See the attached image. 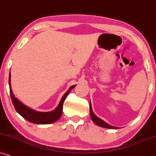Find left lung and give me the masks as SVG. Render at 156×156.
I'll return each mask as SVG.
<instances>
[{
  "label": "left lung",
  "instance_id": "left-lung-1",
  "mask_svg": "<svg viewBox=\"0 0 156 156\" xmlns=\"http://www.w3.org/2000/svg\"><path fill=\"white\" fill-rule=\"evenodd\" d=\"M90 115L91 119H92L93 121L94 122V123L96 124V125L101 126V127H103V128H110V129H117V128H116V127H114V126H112L111 125H109V124L105 123V121H103V120H101V118L97 117V116L95 115L94 113H93L90 103Z\"/></svg>",
  "mask_w": 156,
  "mask_h": 156
}]
</instances>
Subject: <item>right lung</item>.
<instances>
[{
  "label": "right lung",
  "mask_w": 156,
  "mask_h": 156,
  "mask_svg": "<svg viewBox=\"0 0 156 156\" xmlns=\"http://www.w3.org/2000/svg\"><path fill=\"white\" fill-rule=\"evenodd\" d=\"M9 87H10V98H11L12 102L15 107V109L23 118L30 122V123L35 124H50L53 123L55 122L61 118L63 112V105L64 101L68 96V93L70 92V90L73 88H74L76 86H73L70 87L67 92L63 95L62 97L61 101H60L59 105L54 111L51 112H38L34 110L27 107L26 105L18 101V100L15 98L14 95L12 92L11 87H10V73L9 76Z\"/></svg>",
  "instance_id": "right-lung-1"
}]
</instances>
